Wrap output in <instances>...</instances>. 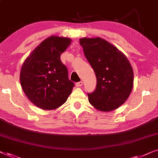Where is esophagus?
I'll return each instance as SVG.
<instances>
[{"instance_id":"1","label":"esophagus","mask_w":158,"mask_h":158,"mask_svg":"<svg viewBox=\"0 0 158 158\" xmlns=\"http://www.w3.org/2000/svg\"><path fill=\"white\" fill-rule=\"evenodd\" d=\"M83 85V82L82 81H80V82H77V83H75V85H76V87H81Z\"/></svg>"}]
</instances>
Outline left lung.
<instances>
[{"mask_svg": "<svg viewBox=\"0 0 158 158\" xmlns=\"http://www.w3.org/2000/svg\"><path fill=\"white\" fill-rule=\"evenodd\" d=\"M80 44L96 77V89L88 93L90 103L102 111L117 109L127 101L133 88L134 73L129 60L101 38H82Z\"/></svg>", "mask_w": 158, "mask_h": 158, "instance_id": "1", "label": "left lung"}]
</instances>
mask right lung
Wrapping results in <instances>:
<instances>
[{
    "label": "right lung",
    "instance_id": "1",
    "mask_svg": "<svg viewBox=\"0 0 158 158\" xmlns=\"http://www.w3.org/2000/svg\"><path fill=\"white\" fill-rule=\"evenodd\" d=\"M70 42L69 38L49 36L34 49L21 67V88L40 109H57L72 93L75 84L68 78V68L60 60Z\"/></svg>",
    "mask_w": 158,
    "mask_h": 158
}]
</instances>
